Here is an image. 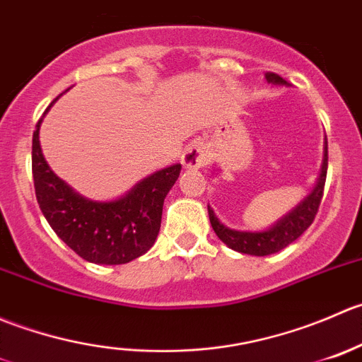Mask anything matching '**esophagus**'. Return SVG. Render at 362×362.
<instances>
[{
	"label": "esophagus",
	"instance_id": "obj_1",
	"mask_svg": "<svg viewBox=\"0 0 362 362\" xmlns=\"http://www.w3.org/2000/svg\"><path fill=\"white\" fill-rule=\"evenodd\" d=\"M181 163L185 169H199L207 163V151L202 146V142L193 141L192 144H188L182 151Z\"/></svg>",
	"mask_w": 362,
	"mask_h": 362
}]
</instances>
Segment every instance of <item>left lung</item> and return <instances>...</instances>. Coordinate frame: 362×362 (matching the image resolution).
Segmentation results:
<instances>
[{
    "label": "left lung",
    "mask_w": 362,
    "mask_h": 362,
    "mask_svg": "<svg viewBox=\"0 0 362 362\" xmlns=\"http://www.w3.org/2000/svg\"><path fill=\"white\" fill-rule=\"evenodd\" d=\"M266 81L274 86L288 84L285 78H281L276 74H266ZM325 176H327V139L324 141V160H322V169L313 189L304 197L298 206L292 207L287 214H284L280 220L274 221L271 227L264 228V230H238V228H230L218 220L213 207L207 206L211 227L216 232L220 241H223L234 252L255 257L273 255V253L280 252L285 246L294 243L313 223L315 214H317L318 206H320L322 193H324Z\"/></svg>",
    "instance_id": "obj_1"
}]
</instances>
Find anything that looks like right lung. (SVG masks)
Returning a JSON list of instances; mask_svg holds the SVG:
<instances>
[{"mask_svg": "<svg viewBox=\"0 0 362 362\" xmlns=\"http://www.w3.org/2000/svg\"><path fill=\"white\" fill-rule=\"evenodd\" d=\"M56 100L33 132L35 193L45 220L61 241L88 262L117 266L144 255L158 238L163 200L180 177L181 163L149 174L114 200L81 195L52 173L42 153L40 124Z\"/></svg>", "mask_w": 362, "mask_h": 362, "instance_id": "1", "label": "right lung"}]
</instances>
